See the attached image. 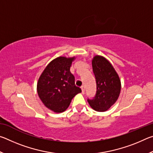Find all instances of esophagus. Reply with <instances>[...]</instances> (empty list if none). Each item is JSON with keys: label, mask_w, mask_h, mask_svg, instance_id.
<instances>
[{"label": "esophagus", "mask_w": 153, "mask_h": 153, "mask_svg": "<svg viewBox=\"0 0 153 153\" xmlns=\"http://www.w3.org/2000/svg\"><path fill=\"white\" fill-rule=\"evenodd\" d=\"M81 89H82V94H84V93H85V88H84V86H82L81 87Z\"/></svg>", "instance_id": "1"}]
</instances>
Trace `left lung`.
Returning <instances> with one entry per match:
<instances>
[{
	"label": "left lung",
	"mask_w": 153,
	"mask_h": 153,
	"mask_svg": "<svg viewBox=\"0 0 153 153\" xmlns=\"http://www.w3.org/2000/svg\"><path fill=\"white\" fill-rule=\"evenodd\" d=\"M92 65L97 83V93L92 99L88 98V102L94 110L104 112L118 99L121 81L112 65L103 56H94Z\"/></svg>",
	"instance_id": "8db88e82"
}]
</instances>
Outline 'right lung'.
I'll list each match as a JSON object with an SVG mask.
<instances>
[{"instance_id":"add662e5","label":"right lung","mask_w":153,"mask_h":153,"mask_svg":"<svg viewBox=\"0 0 153 153\" xmlns=\"http://www.w3.org/2000/svg\"><path fill=\"white\" fill-rule=\"evenodd\" d=\"M76 59L59 56L48 63L37 84V92L46 107L56 113L65 111L75 96L82 90L75 84V77L70 71Z\"/></svg>"}]
</instances>
